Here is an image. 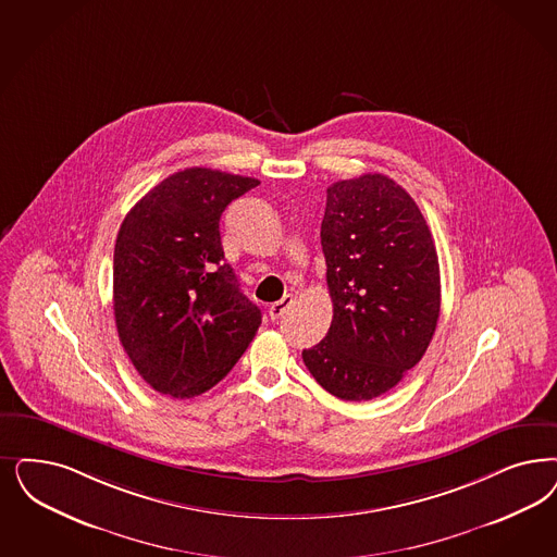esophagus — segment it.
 <instances>
[{
	"mask_svg": "<svg viewBox=\"0 0 557 557\" xmlns=\"http://www.w3.org/2000/svg\"><path fill=\"white\" fill-rule=\"evenodd\" d=\"M289 305H292V296H284L282 300L273 302V305L269 307V319H271V321H277V319H282V317H284V312L288 310Z\"/></svg>",
	"mask_w": 557,
	"mask_h": 557,
	"instance_id": "esophagus-1",
	"label": "esophagus"
}]
</instances>
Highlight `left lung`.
Wrapping results in <instances>:
<instances>
[{
    "label": "left lung",
    "mask_w": 557,
    "mask_h": 557,
    "mask_svg": "<svg viewBox=\"0 0 557 557\" xmlns=\"http://www.w3.org/2000/svg\"><path fill=\"white\" fill-rule=\"evenodd\" d=\"M333 321L302 351L344 401L391 391L422 360L441 317L438 255L411 195L384 174L337 181L321 224Z\"/></svg>",
    "instance_id": "left-lung-1"
}]
</instances>
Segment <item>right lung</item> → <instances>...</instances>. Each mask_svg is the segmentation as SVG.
I'll list each match as a JSON object with an SVG mask.
<instances>
[{"label":"right lung","mask_w":557,"mask_h":557,"mask_svg":"<svg viewBox=\"0 0 557 557\" xmlns=\"http://www.w3.org/2000/svg\"><path fill=\"white\" fill-rule=\"evenodd\" d=\"M259 181L185 169L146 193L115 243L113 308L121 346L153 391L191 399L249 347L261 310L224 263L220 218Z\"/></svg>","instance_id":"1"}]
</instances>
